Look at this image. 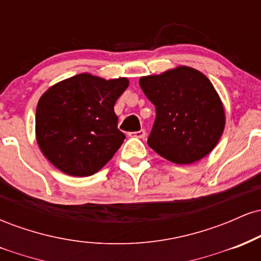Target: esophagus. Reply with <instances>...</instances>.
<instances>
[{
  "instance_id": "1",
  "label": "esophagus",
  "mask_w": 261,
  "mask_h": 261,
  "mask_svg": "<svg viewBox=\"0 0 261 261\" xmlns=\"http://www.w3.org/2000/svg\"><path fill=\"white\" fill-rule=\"evenodd\" d=\"M130 136L133 137H137V139H143L146 136V131L145 130H140V131H134V133L128 134Z\"/></svg>"
}]
</instances>
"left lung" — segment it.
<instances>
[{
	"mask_svg": "<svg viewBox=\"0 0 261 261\" xmlns=\"http://www.w3.org/2000/svg\"><path fill=\"white\" fill-rule=\"evenodd\" d=\"M140 87L155 107L147 143L161 157L191 164L207 155L223 134V104L205 74L179 66L140 79Z\"/></svg>",
	"mask_w": 261,
	"mask_h": 261,
	"instance_id": "1",
	"label": "left lung"
}]
</instances>
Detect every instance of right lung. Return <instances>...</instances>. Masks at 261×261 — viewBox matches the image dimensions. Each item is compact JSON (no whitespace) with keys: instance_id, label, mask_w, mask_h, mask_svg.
Wrapping results in <instances>:
<instances>
[{"instance_id":"1","label":"right lung","mask_w":261,"mask_h":261,"mask_svg":"<svg viewBox=\"0 0 261 261\" xmlns=\"http://www.w3.org/2000/svg\"><path fill=\"white\" fill-rule=\"evenodd\" d=\"M127 86L125 77L107 81L80 73L50 87L35 114L37 142L45 157L72 176L103 168L124 142L114 106Z\"/></svg>"}]
</instances>
